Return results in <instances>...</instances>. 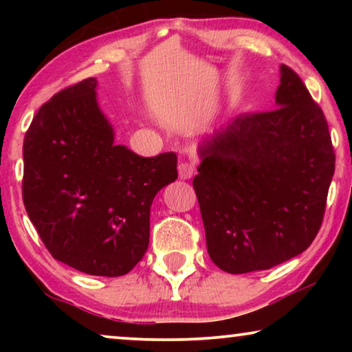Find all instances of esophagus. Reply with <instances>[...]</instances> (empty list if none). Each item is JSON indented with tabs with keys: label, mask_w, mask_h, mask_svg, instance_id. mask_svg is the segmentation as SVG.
<instances>
[{
	"label": "esophagus",
	"mask_w": 352,
	"mask_h": 352,
	"mask_svg": "<svg viewBox=\"0 0 352 352\" xmlns=\"http://www.w3.org/2000/svg\"><path fill=\"white\" fill-rule=\"evenodd\" d=\"M177 171H179L181 179H190L195 175V165L192 162H182L177 166Z\"/></svg>",
	"instance_id": "obj_1"
}]
</instances>
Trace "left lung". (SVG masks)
Wrapping results in <instances>:
<instances>
[{"label":"left lung","mask_w":352,"mask_h":352,"mask_svg":"<svg viewBox=\"0 0 352 352\" xmlns=\"http://www.w3.org/2000/svg\"><path fill=\"white\" fill-rule=\"evenodd\" d=\"M277 109L242 113L199 148L194 189L206 248L229 274L264 271L305 252L319 232L335 173L325 115L280 65Z\"/></svg>","instance_id":"1"}]
</instances>
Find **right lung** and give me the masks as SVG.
<instances>
[{
  "mask_svg": "<svg viewBox=\"0 0 352 352\" xmlns=\"http://www.w3.org/2000/svg\"><path fill=\"white\" fill-rule=\"evenodd\" d=\"M96 88V78L69 86L33 117L22 197L52 258L89 276L120 277L147 252L151 205L177 177V157L146 158L117 146Z\"/></svg>",
  "mask_w": 352,
  "mask_h": 352,
  "instance_id": "right-lung-1",
  "label": "right lung"
}]
</instances>
